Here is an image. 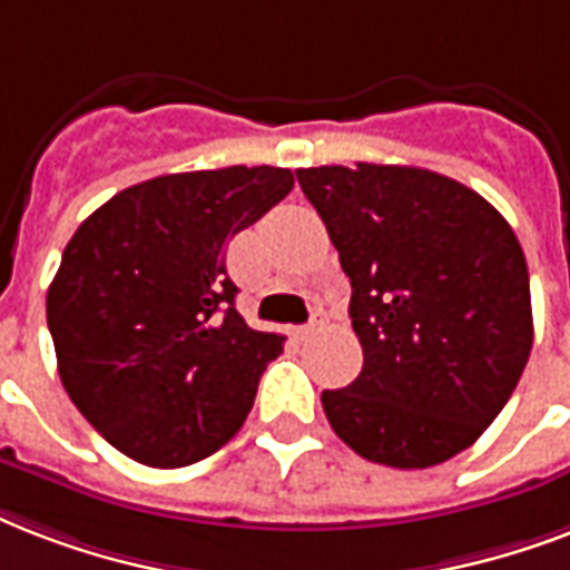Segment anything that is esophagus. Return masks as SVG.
Instances as JSON below:
<instances>
[{
  "mask_svg": "<svg viewBox=\"0 0 570 570\" xmlns=\"http://www.w3.org/2000/svg\"><path fill=\"white\" fill-rule=\"evenodd\" d=\"M324 324H326L324 306H315V308H312V321H308V324L299 330V338H306V335L317 333V330H324Z\"/></svg>",
  "mask_w": 570,
  "mask_h": 570,
  "instance_id": "obj_1",
  "label": "esophagus"
}]
</instances>
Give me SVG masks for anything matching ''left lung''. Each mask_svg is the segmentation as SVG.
<instances>
[{
	"label": "left lung",
	"mask_w": 570,
	"mask_h": 570,
	"mask_svg": "<svg viewBox=\"0 0 570 570\" xmlns=\"http://www.w3.org/2000/svg\"><path fill=\"white\" fill-rule=\"evenodd\" d=\"M351 279L363 372L324 390L356 454L425 470L500 416L532 351L523 249L493 205L416 166L297 169Z\"/></svg>",
	"instance_id": "left-lung-1"
}]
</instances>
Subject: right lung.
<instances>
[{"label": "right lung", "mask_w": 570, "mask_h": 570, "mask_svg": "<svg viewBox=\"0 0 570 570\" xmlns=\"http://www.w3.org/2000/svg\"><path fill=\"white\" fill-rule=\"evenodd\" d=\"M291 187L276 166L160 175L70 237L47 291L59 377L121 454L175 470L240 431L285 338L240 317L225 244Z\"/></svg>", "instance_id": "1"}]
</instances>
